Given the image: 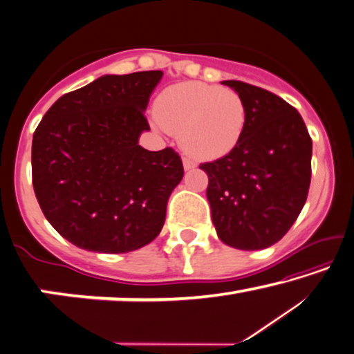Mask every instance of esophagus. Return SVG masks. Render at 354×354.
<instances>
[{"label":"esophagus","instance_id":"1","mask_svg":"<svg viewBox=\"0 0 354 354\" xmlns=\"http://www.w3.org/2000/svg\"><path fill=\"white\" fill-rule=\"evenodd\" d=\"M183 165H184V170H191V168L197 165V163H195L191 157H183Z\"/></svg>","mask_w":354,"mask_h":354}]
</instances>
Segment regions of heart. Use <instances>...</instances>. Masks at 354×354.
Here are the masks:
<instances>
[{
  "label": "heart",
  "mask_w": 354,
  "mask_h": 354,
  "mask_svg": "<svg viewBox=\"0 0 354 354\" xmlns=\"http://www.w3.org/2000/svg\"><path fill=\"white\" fill-rule=\"evenodd\" d=\"M156 125L179 136L189 154L216 160L239 146L248 108L239 92L203 82L167 87L156 102Z\"/></svg>",
  "instance_id": "1"
}]
</instances>
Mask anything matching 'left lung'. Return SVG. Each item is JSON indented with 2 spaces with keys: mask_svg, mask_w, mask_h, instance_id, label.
Returning <instances> with one entry per match:
<instances>
[{
  "mask_svg": "<svg viewBox=\"0 0 354 354\" xmlns=\"http://www.w3.org/2000/svg\"><path fill=\"white\" fill-rule=\"evenodd\" d=\"M248 108L239 146L200 163L218 236L236 250L272 246L302 211L312 179V138L297 109L278 95L241 81H224Z\"/></svg>",
  "mask_w": 354,
  "mask_h": 354,
  "instance_id": "obj_1",
  "label": "left lung"
}]
</instances>
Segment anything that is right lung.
I'll use <instances>...</instances> for the list:
<instances>
[{
  "label": "right lung",
  "instance_id": "1",
  "mask_svg": "<svg viewBox=\"0 0 354 354\" xmlns=\"http://www.w3.org/2000/svg\"><path fill=\"white\" fill-rule=\"evenodd\" d=\"M162 75L98 77L60 97L36 127V198L52 227L77 248L119 254L160 234L168 197L184 175L175 149L138 145L149 130L145 109Z\"/></svg>",
  "mask_w": 354,
  "mask_h": 354
}]
</instances>
